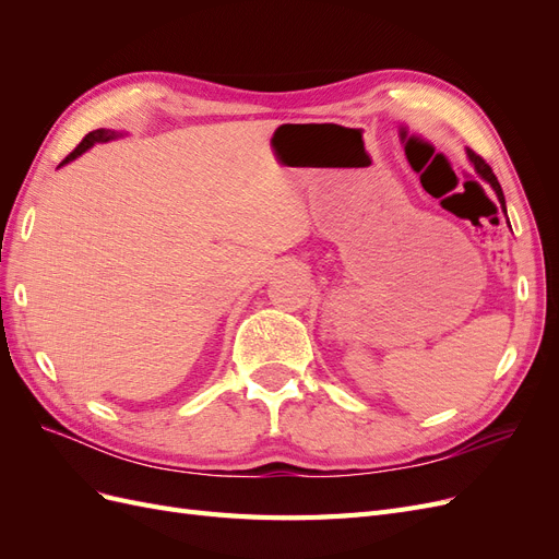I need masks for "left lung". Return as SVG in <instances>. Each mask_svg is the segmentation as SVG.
Returning a JSON list of instances; mask_svg holds the SVG:
<instances>
[{"label": "left lung", "mask_w": 559, "mask_h": 559, "mask_svg": "<svg viewBox=\"0 0 559 559\" xmlns=\"http://www.w3.org/2000/svg\"><path fill=\"white\" fill-rule=\"evenodd\" d=\"M466 156H468V160H471V165L476 167V173L480 175V179L483 181H487L489 186H492L495 189V193H497V198H499V202H501V210H503V214H506V200H503V191H501V186H499V181H497V177H495V173H492V167H489L476 151H471V148H466Z\"/></svg>", "instance_id": "1"}]
</instances>
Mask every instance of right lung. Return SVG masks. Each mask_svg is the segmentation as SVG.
I'll return each mask as SVG.
<instances>
[{
  "instance_id": "obj_1",
  "label": "right lung",
  "mask_w": 559,
  "mask_h": 559,
  "mask_svg": "<svg viewBox=\"0 0 559 559\" xmlns=\"http://www.w3.org/2000/svg\"><path fill=\"white\" fill-rule=\"evenodd\" d=\"M118 138V132H114V130H105V128H99V130H93V132H88L86 138L81 140V144L72 151L70 156H67L60 165H64V163H70V160H74V158H79L81 154H86V151L93 146V144H97V142H109V140H116Z\"/></svg>"
}]
</instances>
